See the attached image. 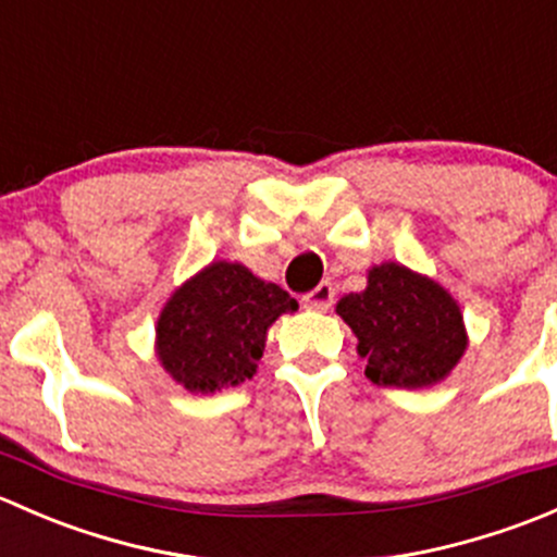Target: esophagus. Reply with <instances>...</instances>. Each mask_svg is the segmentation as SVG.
<instances>
[{"instance_id":"esophagus-1","label":"esophagus","mask_w":557,"mask_h":557,"mask_svg":"<svg viewBox=\"0 0 557 557\" xmlns=\"http://www.w3.org/2000/svg\"><path fill=\"white\" fill-rule=\"evenodd\" d=\"M301 301H305L307 310L329 312L331 305H334V285H331V283H320L318 288L310 290V294H307Z\"/></svg>"}]
</instances>
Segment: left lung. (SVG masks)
I'll use <instances>...</instances> for the list:
<instances>
[{"label":"left lung","instance_id":"obj_1","mask_svg":"<svg viewBox=\"0 0 557 557\" xmlns=\"http://www.w3.org/2000/svg\"><path fill=\"white\" fill-rule=\"evenodd\" d=\"M358 339L367 377L383 387H431L450 377L469 347L450 290L398 261L369 269L367 288L336 301Z\"/></svg>","mask_w":557,"mask_h":557}]
</instances>
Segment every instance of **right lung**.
I'll return each instance as SVG.
<instances>
[{"mask_svg":"<svg viewBox=\"0 0 557 557\" xmlns=\"http://www.w3.org/2000/svg\"><path fill=\"white\" fill-rule=\"evenodd\" d=\"M299 310L280 285L239 261H212L166 299L156 323V358L188 393L237 387L256 374L274 320Z\"/></svg>","mask_w":557,"mask_h":557,"instance_id":"add662e5","label":"right lung"}]
</instances>
